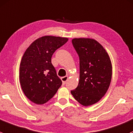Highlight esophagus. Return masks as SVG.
Returning <instances> with one entry per match:
<instances>
[{
    "instance_id": "1",
    "label": "esophagus",
    "mask_w": 133,
    "mask_h": 133,
    "mask_svg": "<svg viewBox=\"0 0 133 133\" xmlns=\"http://www.w3.org/2000/svg\"><path fill=\"white\" fill-rule=\"evenodd\" d=\"M68 76H65V77H61V81H62L63 82V84H65V83H66V82L67 81V80H68Z\"/></svg>"
}]
</instances>
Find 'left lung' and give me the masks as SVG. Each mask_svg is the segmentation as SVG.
Segmentation results:
<instances>
[{
    "instance_id": "left-lung-1",
    "label": "left lung",
    "mask_w": 133,
    "mask_h": 133,
    "mask_svg": "<svg viewBox=\"0 0 133 133\" xmlns=\"http://www.w3.org/2000/svg\"><path fill=\"white\" fill-rule=\"evenodd\" d=\"M79 57V81L71 94L79 103L89 106L98 102L107 92L112 76L110 57L104 48L91 38H74Z\"/></svg>"
}]
</instances>
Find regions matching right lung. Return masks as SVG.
Here are the masks:
<instances>
[{
	"instance_id": "1",
	"label": "right lung",
	"mask_w": 133,
	"mask_h": 133,
	"mask_svg": "<svg viewBox=\"0 0 133 133\" xmlns=\"http://www.w3.org/2000/svg\"><path fill=\"white\" fill-rule=\"evenodd\" d=\"M67 38L44 36L26 49L20 65V83L25 95L36 104L52 98L62 84L51 63L54 52L66 43Z\"/></svg>"
}]
</instances>
